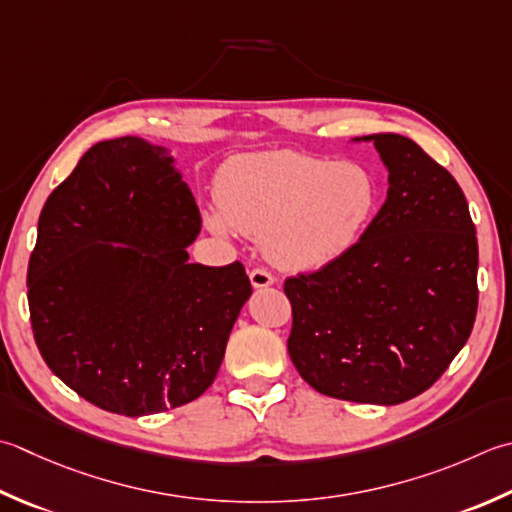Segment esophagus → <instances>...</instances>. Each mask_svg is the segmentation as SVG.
<instances>
[{
    "mask_svg": "<svg viewBox=\"0 0 512 512\" xmlns=\"http://www.w3.org/2000/svg\"><path fill=\"white\" fill-rule=\"evenodd\" d=\"M250 277V284H253L255 288H266V286H273L275 284V277L268 273V270L264 268H253L248 273Z\"/></svg>",
    "mask_w": 512,
    "mask_h": 512,
    "instance_id": "obj_1",
    "label": "esophagus"
}]
</instances>
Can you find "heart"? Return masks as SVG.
<instances>
[{"label": "heart", "instance_id": "1", "mask_svg": "<svg viewBox=\"0 0 512 512\" xmlns=\"http://www.w3.org/2000/svg\"><path fill=\"white\" fill-rule=\"evenodd\" d=\"M217 202L206 215L210 230L262 237L279 268L319 270L355 248L377 213L379 186L357 162L268 150L224 166Z\"/></svg>", "mask_w": 512, "mask_h": 512}]
</instances>
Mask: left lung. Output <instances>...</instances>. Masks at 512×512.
Returning <instances> with one entry per match:
<instances>
[{
    "label": "left lung",
    "mask_w": 512,
    "mask_h": 512,
    "mask_svg": "<svg viewBox=\"0 0 512 512\" xmlns=\"http://www.w3.org/2000/svg\"><path fill=\"white\" fill-rule=\"evenodd\" d=\"M388 195L355 248L288 277V353L317 393L395 406L422 395L468 342L477 235L455 177L413 139L379 133Z\"/></svg>",
    "instance_id": "8db88e82"
}]
</instances>
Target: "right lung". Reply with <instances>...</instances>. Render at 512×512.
Listing matches in <instances>:
<instances>
[{
	"mask_svg": "<svg viewBox=\"0 0 512 512\" xmlns=\"http://www.w3.org/2000/svg\"><path fill=\"white\" fill-rule=\"evenodd\" d=\"M202 230L164 146L117 137L88 148L42 208L28 308L48 368L86 402L139 417L215 382L253 295L244 266L188 262Z\"/></svg>",
	"mask_w": 512,
	"mask_h": 512,
	"instance_id": "obj_1",
	"label": "right lung"
}]
</instances>
